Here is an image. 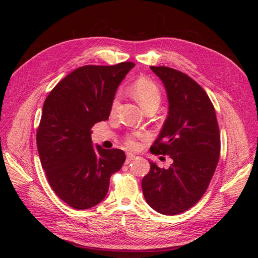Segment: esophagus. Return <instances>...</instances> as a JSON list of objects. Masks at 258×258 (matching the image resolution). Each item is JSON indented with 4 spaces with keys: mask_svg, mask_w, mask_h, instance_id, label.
I'll return each mask as SVG.
<instances>
[{
    "mask_svg": "<svg viewBox=\"0 0 258 258\" xmlns=\"http://www.w3.org/2000/svg\"><path fill=\"white\" fill-rule=\"evenodd\" d=\"M136 156L134 154H127V158H126V165H128V163H130L132 160H135Z\"/></svg>",
    "mask_w": 258,
    "mask_h": 258,
    "instance_id": "esophagus-1",
    "label": "esophagus"
}]
</instances>
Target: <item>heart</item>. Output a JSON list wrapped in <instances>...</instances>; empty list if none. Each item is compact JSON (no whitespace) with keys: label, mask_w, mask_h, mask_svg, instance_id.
Listing matches in <instances>:
<instances>
[{"label":"heart","mask_w":258,"mask_h":258,"mask_svg":"<svg viewBox=\"0 0 258 258\" xmlns=\"http://www.w3.org/2000/svg\"><path fill=\"white\" fill-rule=\"evenodd\" d=\"M131 92L145 111L152 107L157 108L161 102V92L157 84L146 79V77H140V79H138L132 84ZM118 101L119 96L117 95L112 102V112L116 110L117 105H118ZM144 137L145 135L143 132H132V134H129L124 137V145L135 150V148L139 146L138 140Z\"/></svg>","instance_id":"1"}]
</instances>
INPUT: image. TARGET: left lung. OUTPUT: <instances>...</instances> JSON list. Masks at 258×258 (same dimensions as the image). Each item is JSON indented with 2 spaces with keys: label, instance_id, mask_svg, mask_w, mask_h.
I'll use <instances>...</instances> for the list:
<instances>
[{
  "label": "left lung",
  "instance_id": "1",
  "mask_svg": "<svg viewBox=\"0 0 258 258\" xmlns=\"http://www.w3.org/2000/svg\"><path fill=\"white\" fill-rule=\"evenodd\" d=\"M165 85L169 113L151 152L173 160L168 169L150 161L142 179L148 205L158 213L176 215L204 196L220 158L221 137L214 106L188 75L168 67H151Z\"/></svg>",
  "mask_w": 258,
  "mask_h": 258
}]
</instances>
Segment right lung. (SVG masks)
Instances as JSON below:
<instances>
[{
    "mask_svg": "<svg viewBox=\"0 0 258 258\" xmlns=\"http://www.w3.org/2000/svg\"><path fill=\"white\" fill-rule=\"evenodd\" d=\"M135 67L84 66L49 92L36 132L37 151L52 190L76 210L102 201L110 177L122 167L121 150L92 145L91 128L110 116L118 85Z\"/></svg>",
    "mask_w": 258,
    "mask_h": 258,
    "instance_id": "1",
    "label": "right lung"
}]
</instances>
